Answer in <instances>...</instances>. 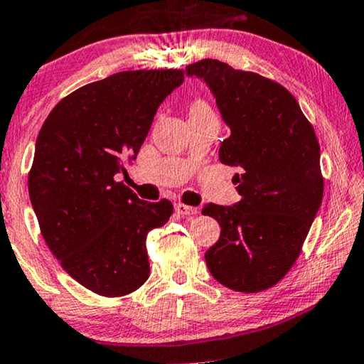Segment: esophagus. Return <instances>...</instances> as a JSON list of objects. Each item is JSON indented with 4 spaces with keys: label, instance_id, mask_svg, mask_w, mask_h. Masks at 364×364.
Returning a JSON list of instances; mask_svg holds the SVG:
<instances>
[{
    "label": "esophagus",
    "instance_id": "esophagus-1",
    "mask_svg": "<svg viewBox=\"0 0 364 364\" xmlns=\"http://www.w3.org/2000/svg\"><path fill=\"white\" fill-rule=\"evenodd\" d=\"M175 211L180 214V216L184 218V216H193V214H196L198 209L193 208V206H188V204L178 203V204H175Z\"/></svg>",
    "mask_w": 364,
    "mask_h": 364
}]
</instances>
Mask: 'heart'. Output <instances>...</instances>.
Wrapping results in <instances>:
<instances>
[{
  "label": "heart",
  "instance_id": "heart-1",
  "mask_svg": "<svg viewBox=\"0 0 364 364\" xmlns=\"http://www.w3.org/2000/svg\"><path fill=\"white\" fill-rule=\"evenodd\" d=\"M206 110H211V109H209V105L206 104V102H201V100L194 102L191 107V112H206Z\"/></svg>",
  "mask_w": 364,
  "mask_h": 364
}]
</instances>
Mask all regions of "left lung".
<instances>
[{
  "label": "left lung",
  "instance_id": "left-lung-1",
  "mask_svg": "<svg viewBox=\"0 0 364 364\" xmlns=\"http://www.w3.org/2000/svg\"><path fill=\"white\" fill-rule=\"evenodd\" d=\"M206 80L231 135L219 160L237 168L240 201L209 203L221 235L204 254L209 272L235 291L257 294L294 267L323 198L320 145L295 97L264 75L216 59L186 68Z\"/></svg>",
  "mask_w": 364,
  "mask_h": 364
}]
</instances>
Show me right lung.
<instances>
[{
	"label": "right lung",
	"mask_w": 364,
	"mask_h": 364,
	"mask_svg": "<svg viewBox=\"0 0 364 364\" xmlns=\"http://www.w3.org/2000/svg\"><path fill=\"white\" fill-rule=\"evenodd\" d=\"M184 70H124L64 97L36 140L28 188L41 234L63 269L102 296L146 282V234L173 214L168 199L141 201L124 181L161 102Z\"/></svg>",
	"instance_id": "add662e5"
}]
</instances>
